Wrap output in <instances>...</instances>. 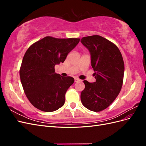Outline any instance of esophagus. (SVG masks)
Returning <instances> with one entry per match:
<instances>
[{"label":"esophagus","mask_w":146,"mask_h":146,"mask_svg":"<svg viewBox=\"0 0 146 146\" xmlns=\"http://www.w3.org/2000/svg\"><path fill=\"white\" fill-rule=\"evenodd\" d=\"M74 80H75V82H80V79H78L77 78H74Z\"/></svg>","instance_id":"34e87169"}]
</instances>
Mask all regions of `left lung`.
<instances>
[{
    "label": "left lung",
    "instance_id": "left-lung-1",
    "mask_svg": "<svg viewBox=\"0 0 146 146\" xmlns=\"http://www.w3.org/2000/svg\"><path fill=\"white\" fill-rule=\"evenodd\" d=\"M82 44L90 52L91 66L96 82L84 80L81 92L83 105L92 111L107 108L115 100L122 86L124 63L118 47L99 35L83 37Z\"/></svg>",
    "mask_w": 146,
    "mask_h": 146
}]
</instances>
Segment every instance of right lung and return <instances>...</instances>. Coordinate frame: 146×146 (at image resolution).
Returning a JSON list of instances; mask_svg holds the SVG:
<instances>
[{
    "instance_id": "add662e5",
    "label": "right lung",
    "mask_w": 146,
    "mask_h": 146,
    "mask_svg": "<svg viewBox=\"0 0 146 146\" xmlns=\"http://www.w3.org/2000/svg\"><path fill=\"white\" fill-rule=\"evenodd\" d=\"M80 39L46 36L26 51L20 68V78L25 94L35 107L52 112L64 105L65 94L74 79L56 74L55 66L64 62Z\"/></svg>"
}]
</instances>
